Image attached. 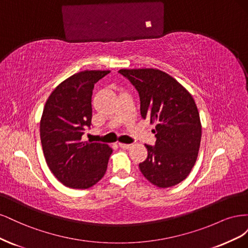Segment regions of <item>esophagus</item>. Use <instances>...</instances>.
<instances>
[{
  "label": "esophagus",
  "mask_w": 248,
  "mask_h": 248,
  "mask_svg": "<svg viewBox=\"0 0 248 248\" xmlns=\"http://www.w3.org/2000/svg\"><path fill=\"white\" fill-rule=\"evenodd\" d=\"M119 146L121 147L122 149H129V148H131L130 144H123V142H119Z\"/></svg>",
  "instance_id": "34e87169"
}]
</instances>
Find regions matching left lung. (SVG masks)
Returning a JSON list of instances; mask_svg holds the SVG:
<instances>
[{
    "instance_id": "obj_1",
    "label": "left lung",
    "mask_w": 248,
    "mask_h": 248,
    "mask_svg": "<svg viewBox=\"0 0 248 248\" xmlns=\"http://www.w3.org/2000/svg\"><path fill=\"white\" fill-rule=\"evenodd\" d=\"M137 89L142 119L156 123L155 146L146 145L141 174L161 188L177 185L189 175L202 138L199 110L192 96L168 73L158 69H121Z\"/></svg>"
}]
</instances>
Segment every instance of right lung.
<instances>
[{
	"mask_svg": "<svg viewBox=\"0 0 248 248\" xmlns=\"http://www.w3.org/2000/svg\"><path fill=\"white\" fill-rule=\"evenodd\" d=\"M109 70H85L61 82L48 97L40 121L46 161L65 186L87 189L107 171L111 148L102 142L82 141L92 122L94 85Z\"/></svg>",
	"mask_w": 248,
	"mask_h": 248,
	"instance_id": "right-lung-1",
	"label": "right lung"
}]
</instances>
